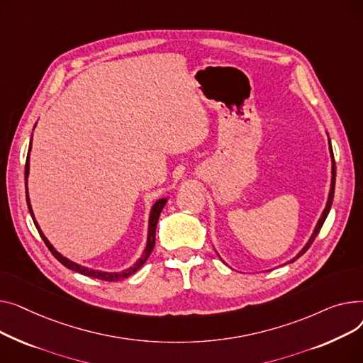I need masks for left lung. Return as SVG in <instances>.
Here are the masks:
<instances>
[{
	"mask_svg": "<svg viewBox=\"0 0 363 363\" xmlns=\"http://www.w3.org/2000/svg\"><path fill=\"white\" fill-rule=\"evenodd\" d=\"M330 152H331V158H333V179H331V190H330V196H328V202H327V206H325V209H324V212H323V216H321V218H319V221H318V224H316V227H315V231H313V234H312V238L309 239V242L306 243V246L297 253V257L294 258V259H291V262H294L297 258H301L302 255L311 247V245H312V242L315 240V238L318 236V233H319V230H321V227H323V224H324V221H325V218H327V216H328V212H330V209H331V205H333V199H334V189H335V162H334V154H333V147H331V142H330Z\"/></svg>",
	"mask_w": 363,
	"mask_h": 363,
	"instance_id": "left-lung-1",
	"label": "left lung"
}]
</instances>
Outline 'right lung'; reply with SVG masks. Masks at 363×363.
Instances as JSON below:
<instances>
[{"label": "right lung", "mask_w": 363, "mask_h": 363, "mask_svg": "<svg viewBox=\"0 0 363 363\" xmlns=\"http://www.w3.org/2000/svg\"><path fill=\"white\" fill-rule=\"evenodd\" d=\"M30 143H32V140H30ZM29 152H30V146H29ZM28 174H29V155H28V158H26V165H25V180H26V202H28V208H29V212H30V216H32V218H33V223H35V225H36V228H38V231H39V234H40V238H42V240L45 242V245H47V247L50 249V252L54 255L55 257V259H58L64 267L66 268H69V269H72V271H76V272H79V274H83V275H88V277H94V279H98V280H104V281H118V280H123V279H127V277H130L132 274H135L145 262H146V259L149 258V255L152 253V249H154V246H155V230H157V223H158V218H160V214H161V211H162V208H164V205H165V202H167V199H160L158 202H155V205L152 206V211H151V217H149V228H147V243H146V247H145V252H143V255L142 257L139 258V261L133 265V267H130L129 269H125V271H121V272H101V271H94V269H89V268H86V267H82V265H77V264H74V262H72V261H69L67 258H64L62 255H60L54 247H52V245L47 240V238L44 236V234H42V231H40V228H39V225H38V223L35 221V217H33V212H32V206H30V202H29V196H28Z\"/></svg>", "instance_id": "add662e5"}]
</instances>
